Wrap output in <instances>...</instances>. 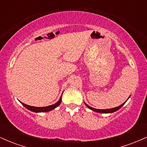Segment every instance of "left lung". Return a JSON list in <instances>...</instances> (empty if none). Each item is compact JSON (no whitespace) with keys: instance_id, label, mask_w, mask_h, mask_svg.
Listing matches in <instances>:
<instances>
[{"instance_id":"left-lung-1","label":"left lung","mask_w":147,"mask_h":147,"mask_svg":"<svg viewBox=\"0 0 147 147\" xmlns=\"http://www.w3.org/2000/svg\"><path fill=\"white\" fill-rule=\"evenodd\" d=\"M129 98H128V99H129ZM127 100H128V99H127ZM127 100H126V101H127ZM126 102H124V103H123L122 104H121L120 106H117V107H115V108H113V109H94V108L90 107V106H88V104H86V103H84V104H85V105L89 109H90V110H92V111H95V112L100 113H111L115 112V111H117L119 110V109H121V107H122V106L124 105V104H125Z\"/></svg>"}]
</instances>
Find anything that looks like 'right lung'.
Returning <instances> with one entry per match:
<instances>
[{
  "mask_svg": "<svg viewBox=\"0 0 147 147\" xmlns=\"http://www.w3.org/2000/svg\"><path fill=\"white\" fill-rule=\"evenodd\" d=\"M62 94H63V93H62ZM61 96H62V95H61ZM61 96L60 99H59V101L57 103H55V104H52V105L48 106H44V107H35V106H28V105H27V104H23V103H22L21 102H21V104H23V105L27 109H28V110L32 111V112H34V113L48 112V111L53 110V109H55V108H57V106H59L60 105L61 102Z\"/></svg>",
  "mask_w": 147,
  "mask_h": 147,
  "instance_id": "1",
  "label": "right lung"
}]
</instances>
